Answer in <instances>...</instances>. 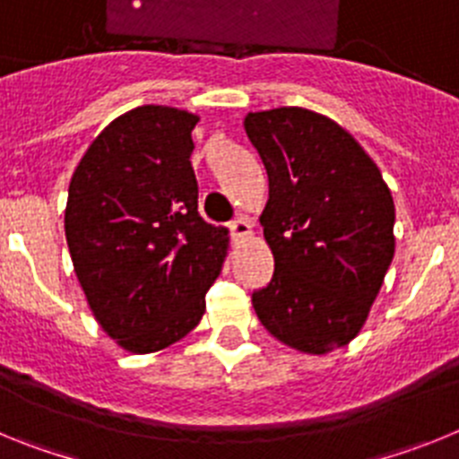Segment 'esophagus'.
Returning <instances> with one entry per match:
<instances>
[{"label":"esophagus","instance_id":"34e87169","mask_svg":"<svg viewBox=\"0 0 459 459\" xmlns=\"http://www.w3.org/2000/svg\"><path fill=\"white\" fill-rule=\"evenodd\" d=\"M230 232H232L234 238L250 237V222L246 218H237V221L230 222Z\"/></svg>","mask_w":459,"mask_h":459}]
</instances>
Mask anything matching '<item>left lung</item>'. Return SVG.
<instances>
[{"instance_id": "1", "label": "left lung", "mask_w": 459, "mask_h": 459, "mask_svg": "<svg viewBox=\"0 0 459 459\" xmlns=\"http://www.w3.org/2000/svg\"><path fill=\"white\" fill-rule=\"evenodd\" d=\"M269 174L262 211L275 271L253 291L259 322L306 354H326L366 324L395 253V206L379 168L328 117L303 108L243 121Z\"/></svg>"}]
</instances>
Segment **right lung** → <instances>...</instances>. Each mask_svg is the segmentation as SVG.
Returning a JSON list of instances; mask_svg holds the SVG:
<instances>
[{
    "label": "right lung",
    "instance_id": "obj_1",
    "mask_svg": "<svg viewBox=\"0 0 459 459\" xmlns=\"http://www.w3.org/2000/svg\"><path fill=\"white\" fill-rule=\"evenodd\" d=\"M200 117L142 105L117 117L68 186L66 241L93 317L126 351L188 335L227 255V230L197 211L190 153Z\"/></svg>",
    "mask_w": 459,
    "mask_h": 459
}]
</instances>
